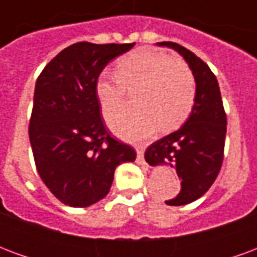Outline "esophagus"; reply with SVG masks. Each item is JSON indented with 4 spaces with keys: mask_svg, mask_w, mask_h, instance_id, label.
Segmentation results:
<instances>
[{
    "mask_svg": "<svg viewBox=\"0 0 257 257\" xmlns=\"http://www.w3.org/2000/svg\"><path fill=\"white\" fill-rule=\"evenodd\" d=\"M136 161H138V164L139 165H143L145 168H149V165H147V162L145 161V156H143V149L142 147H138L136 149Z\"/></svg>",
    "mask_w": 257,
    "mask_h": 257,
    "instance_id": "1",
    "label": "esophagus"
}]
</instances>
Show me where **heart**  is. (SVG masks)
Instances as JSON below:
<instances>
[{"mask_svg":"<svg viewBox=\"0 0 257 257\" xmlns=\"http://www.w3.org/2000/svg\"><path fill=\"white\" fill-rule=\"evenodd\" d=\"M128 93H136L138 108L110 121L121 139L142 142L160 126L168 132L190 117L195 103V78L183 60L151 51H138L122 58L117 73H103L96 84V97L106 119L122 109Z\"/></svg>","mask_w":257,"mask_h":257,"instance_id":"heart-1","label":"heart"}]
</instances>
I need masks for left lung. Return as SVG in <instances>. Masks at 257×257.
<instances>
[{
    "mask_svg": "<svg viewBox=\"0 0 257 257\" xmlns=\"http://www.w3.org/2000/svg\"><path fill=\"white\" fill-rule=\"evenodd\" d=\"M158 45L178 51L189 63L197 84L195 103L186 123L154 142L145 153L146 161L153 167L176 168L182 189L165 202L179 206L202 197L217 178L224 157L227 118L220 88L209 66L176 42H158Z\"/></svg>",
    "mask_w": 257,
    "mask_h": 257,
    "instance_id": "1",
    "label": "left lung"
}]
</instances>
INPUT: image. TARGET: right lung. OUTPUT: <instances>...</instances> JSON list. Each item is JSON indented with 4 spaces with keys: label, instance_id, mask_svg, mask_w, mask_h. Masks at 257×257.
<instances>
[{
    "label": "right lung",
    "instance_id": "right-lung-1",
    "mask_svg": "<svg viewBox=\"0 0 257 257\" xmlns=\"http://www.w3.org/2000/svg\"><path fill=\"white\" fill-rule=\"evenodd\" d=\"M134 45L77 42L37 78L29 126L33 156L42 182L64 205L84 208L104 198L115 168L136 160L131 146L108 134L96 97L103 68Z\"/></svg>",
    "mask_w": 257,
    "mask_h": 257
}]
</instances>
